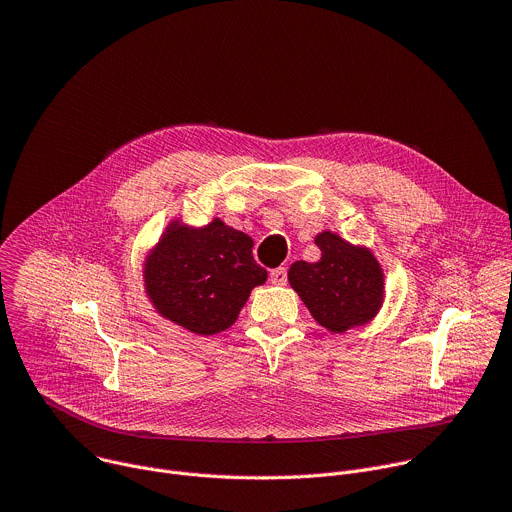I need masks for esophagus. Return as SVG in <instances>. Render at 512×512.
<instances>
[{"instance_id":"obj_1","label":"esophagus","mask_w":512,"mask_h":512,"mask_svg":"<svg viewBox=\"0 0 512 512\" xmlns=\"http://www.w3.org/2000/svg\"><path fill=\"white\" fill-rule=\"evenodd\" d=\"M286 280H288V274H286V268H274L272 272H270V282L272 284H278V286H282V284H286Z\"/></svg>"}]
</instances>
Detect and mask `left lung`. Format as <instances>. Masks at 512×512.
Masks as SVG:
<instances>
[{
	"instance_id": "1",
	"label": "left lung",
	"mask_w": 512,
	"mask_h": 512,
	"mask_svg": "<svg viewBox=\"0 0 512 512\" xmlns=\"http://www.w3.org/2000/svg\"><path fill=\"white\" fill-rule=\"evenodd\" d=\"M319 262L298 260L288 270V282L331 333L369 323L383 302V272L367 248L353 246L333 232L315 238Z\"/></svg>"
}]
</instances>
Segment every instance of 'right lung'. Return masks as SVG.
I'll list each match as a JSON object with an SVG mask.
<instances>
[{
  "mask_svg": "<svg viewBox=\"0 0 512 512\" xmlns=\"http://www.w3.org/2000/svg\"><path fill=\"white\" fill-rule=\"evenodd\" d=\"M252 238L214 220L203 228L171 222L145 262V290L175 325L216 335L232 327L268 272L252 256Z\"/></svg>",
  "mask_w": 512,
  "mask_h": 512,
  "instance_id": "right-lung-1",
  "label": "right lung"
}]
</instances>
